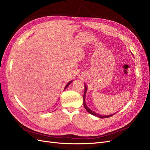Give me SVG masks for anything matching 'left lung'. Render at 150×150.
Returning <instances> with one entry per match:
<instances>
[{
	"label": "left lung",
	"instance_id": "left-lung-1",
	"mask_svg": "<svg viewBox=\"0 0 150 150\" xmlns=\"http://www.w3.org/2000/svg\"><path fill=\"white\" fill-rule=\"evenodd\" d=\"M84 87H85V89H84V96H83V105L85 108V109L86 110V111H87L89 113H90L91 115H94L95 116H97L98 117H100V118H106V117H110L111 116H112V115H114L115 114H112V115H106V116H103V115H99L98 114V113L95 112L94 111H93L92 110H91L88 107V106L86 105V102H85V97H86V92H87V86H86V84H84Z\"/></svg>",
	"mask_w": 150,
	"mask_h": 150
}]
</instances>
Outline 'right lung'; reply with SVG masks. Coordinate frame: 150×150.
<instances>
[{
	"label": "right lung",
	"instance_id": "add662e5",
	"mask_svg": "<svg viewBox=\"0 0 150 150\" xmlns=\"http://www.w3.org/2000/svg\"><path fill=\"white\" fill-rule=\"evenodd\" d=\"M72 81H69V83H67V84H66V86H65V88H64V89H66V88L67 87V86H69V84H71V83L72 82Z\"/></svg>",
	"mask_w": 150,
	"mask_h": 150
}]
</instances>
